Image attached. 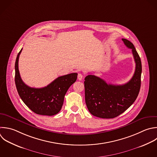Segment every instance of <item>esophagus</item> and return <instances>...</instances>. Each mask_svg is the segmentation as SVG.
<instances>
[{"label":"esophagus","instance_id":"esophagus-1","mask_svg":"<svg viewBox=\"0 0 157 157\" xmlns=\"http://www.w3.org/2000/svg\"><path fill=\"white\" fill-rule=\"evenodd\" d=\"M77 78H78V79L79 80H82L83 79V76L82 74H78V76H77Z\"/></svg>","mask_w":157,"mask_h":157}]
</instances>
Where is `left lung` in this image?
<instances>
[{"mask_svg": "<svg viewBox=\"0 0 157 157\" xmlns=\"http://www.w3.org/2000/svg\"><path fill=\"white\" fill-rule=\"evenodd\" d=\"M130 49L136 63L134 74L126 83L115 85L107 83L103 79L94 75L85 78V102L89 112L102 118H115L128 109L136 99L140 88L142 64L140 58L134 45L122 39Z\"/></svg>", "mask_w": 157, "mask_h": 157, "instance_id": "1", "label": "left lung"}]
</instances>
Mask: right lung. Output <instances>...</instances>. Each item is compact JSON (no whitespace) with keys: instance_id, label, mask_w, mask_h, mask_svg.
I'll return each instance as SVG.
<instances>
[{"instance_id":"add662e5","label":"right lung","mask_w":157,"mask_h":157,"mask_svg":"<svg viewBox=\"0 0 157 157\" xmlns=\"http://www.w3.org/2000/svg\"><path fill=\"white\" fill-rule=\"evenodd\" d=\"M22 49L18 53L15 65V81L18 93L24 103L34 113L52 116L61 109L64 96L69 88L76 81L77 73H71L56 78L47 86L31 88L22 80L19 69L18 60Z\"/></svg>"}]
</instances>
